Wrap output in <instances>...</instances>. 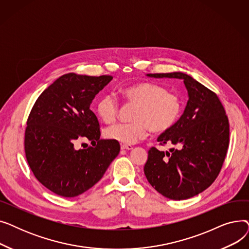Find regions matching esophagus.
Listing matches in <instances>:
<instances>
[{"instance_id":"obj_1","label":"esophagus","mask_w":249,"mask_h":249,"mask_svg":"<svg viewBox=\"0 0 249 249\" xmlns=\"http://www.w3.org/2000/svg\"><path fill=\"white\" fill-rule=\"evenodd\" d=\"M121 149H122V150H131V149H133V146L122 144V145H121Z\"/></svg>"}]
</instances>
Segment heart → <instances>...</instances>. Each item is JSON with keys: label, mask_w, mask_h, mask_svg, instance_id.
Instances as JSON below:
<instances>
[{"label": "heart", "mask_w": 249, "mask_h": 249, "mask_svg": "<svg viewBox=\"0 0 249 249\" xmlns=\"http://www.w3.org/2000/svg\"><path fill=\"white\" fill-rule=\"evenodd\" d=\"M129 103L137 105L133 123H118L105 130V137L123 144H135L149 132L162 133L174 127L181 113L182 103L178 95L162 86L152 83H137L121 89ZM97 113L107 124L118 115V102L111 94L102 96L97 103Z\"/></svg>", "instance_id": "obj_1"}]
</instances>
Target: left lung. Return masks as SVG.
I'll return each mask as SVG.
<instances>
[{
    "instance_id": "obj_1",
    "label": "left lung",
    "mask_w": 249,
    "mask_h": 249,
    "mask_svg": "<svg viewBox=\"0 0 249 249\" xmlns=\"http://www.w3.org/2000/svg\"><path fill=\"white\" fill-rule=\"evenodd\" d=\"M154 78H179L188 90V103L179 120L158 141L177 148L148 150L144 175L149 184L171 200H186L212 185L229 145V122L215 93L181 71L147 73Z\"/></svg>"
}]
</instances>
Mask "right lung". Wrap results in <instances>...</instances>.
<instances>
[{
    "mask_svg": "<svg viewBox=\"0 0 249 249\" xmlns=\"http://www.w3.org/2000/svg\"><path fill=\"white\" fill-rule=\"evenodd\" d=\"M112 78L63 74L43 90L31 110L25 131L26 159L35 178L61 197H76L96 185L119 154V142L100 139L99 121L89 109ZM85 138L97 142L95 147L75 149Z\"/></svg>",
    "mask_w": 249,
    "mask_h": 249,
    "instance_id": "add662e5",
    "label": "right lung"
}]
</instances>
